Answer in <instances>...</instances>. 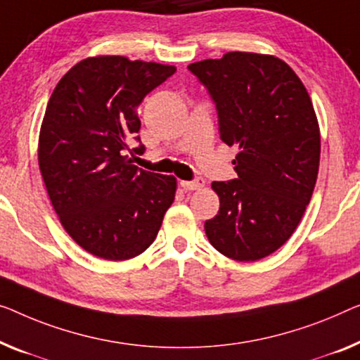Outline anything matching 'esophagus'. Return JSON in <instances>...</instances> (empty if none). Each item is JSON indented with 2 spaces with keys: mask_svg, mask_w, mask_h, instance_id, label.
I'll list each match as a JSON object with an SVG mask.
<instances>
[{
  "mask_svg": "<svg viewBox=\"0 0 360 360\" xmlns=\"http://www.w3.org/2000/svg\"><path fill=\"white\" fill-rule=\"evenodd\" d=\"M179 184L184 187V191H198L205 186V181H203L202 178H197L194 181H181Z\"/></svg>",
  "mask_w": 360,
  "mask_h": 360,
  "instance_id": "obj_1",
  "label": "esophagus"
}]
</instances>
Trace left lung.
I'll return each mask as SVG.
<instances>
[{
	"label": "left lung",
	"mask_w": 360,
	"mask_h": 360,
	"mask_svg": "<svg viewBox=\"0 0 360 360\" xmlns=\"http://www.w3.org/2000/svg\"><path fill=\"white\" fill-rule=\"evenodd\" d=\"M218 115L219 139L238 146V178L214 181L218 214L205 221L223 255L254 262L291 238L317 182L320 131L304 84L275 56L231 51L189 64Z\"/></svg>",
	"instance_id": "8db88e82"
}]
</instances>
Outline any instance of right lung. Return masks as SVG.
I'll return each mask as SVG.
<instances>
[{
	"instance_id": "obj_1",
	"label": "right lung",
	"mask_w": 360,
	"mask_h": 360,
	"mask_svg": "<svg viewBox=\"0 0 360 360\" xmlns=\"http://www.w3.org/2000/svg\"><path fill=\"white\" fill-rule=\"evenodd\" d=\"M174 66L89 58L69 69L46 105L39 165L68 234L100 259H132L153 243L174 200L173 176L150 173L126 152L143 153L139 106ZM139 142L131 150L129 140Z\"/></svg>"
}]
</instances>
